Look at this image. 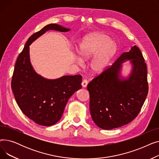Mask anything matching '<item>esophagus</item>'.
Returning a JSON list of instances; mask_svg holds the SVG:
<instances>
[{
    "mask_svg": "<svg viewBox=\"0 0 159 159\" xmlns=\"http://www.w3.org/2000/svg\"><path fill=\"white\" fill-rule=\"evenodd\" d=\"M82 86L83 88H86L88 85V80H84L82 82Z\"/></svg>",
    "mask_w": 159,
    "mask_h": 159,
    "instance_id": "esophagus-1",
    "label": "esophagus"
}]
</instances>
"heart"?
<instances>
[{"label": "heart", "instance_id": "heart-1", "mask_svg": "<svg viewBox=\"0 0 159 159\" xmlns=\"http://www.w3.org/2000/svg\"><path fill=\"white\" fill-rule=\"evenodd\" d=\"M118 49V44L109 35L98 32L86 37L79 45V54L83 60L92 58L90 70L95 74L104 71ZM80 62V61H79Z\"/></svg>", "mask_w": 159, "mask_h": 159}]
</instances>
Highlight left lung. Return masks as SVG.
<instances>
[{"label":"left lung","mask_w":159,"mask_h":159,"mask_svg":"<svg viewBox=\"0 0 159 159\" xmlns=\"http://www.w3.org/2000/svg\"><path fill=\"white\" fill-rule=\"evenodd\" d=\"M126 60L130 61L132 71L127 79H122L120 71ZM147 75L143 54L134 46L89 83V110L97 126L112 129L137 117L148 93Z\"/></svg>","instance_id":"1"}]
</instances>
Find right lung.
<instances>
[{"instance_id": "1", "label": "right lung", "mask_w": 159, "mask_h": 159, "mask_svg": "<svg viewBox=\"0 0 159 159\" xmlns=\"http://www.w3.org/2000/svg\"><path fill=\"white\" fill-rule=\"evenodd\" d=\"M49 30L61 32L70 30L57 24H50L33 33L17 58L11 80L13 93L22 113L44 126H52L61 119L68 99L82 88L80 75L50 80L38 75L33 68L30 45Z\"/></svg>"}]
</instances>
